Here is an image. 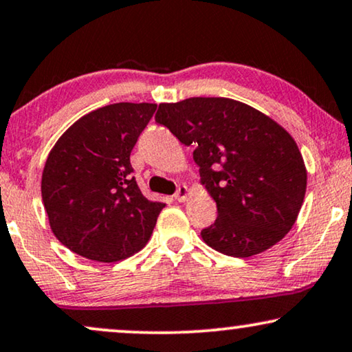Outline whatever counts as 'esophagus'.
Returning <instances> with one entry per match:
<instances>
[{
    "label": "esophagus",
    "instance_id": "obj_1",
    "mask_svg": "<svg viewBox=\"0 0 352 352\" xmlns=\"http://www.w3.org/2000/svg\"><path fill=\"white\" fill-rule=\"evenodd\" d=\"M188 188L186 186H179V190L175 191V195H173V198H175V201H179V203H184V201H186V198H188Z\"/></svg>",
    "mask_w": 352,
    "mask_h": 352
}]
</instances>
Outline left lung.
I'll return each instance as SVG.
<instances>
[{"label":"left lung","mask_w":352,"mask_h":352,"mask_svg":"<svg viewBox=\"0 0 352 352\" xmlns=\"http://www.w3.org/2000/svg\"><path fill=\"white\" fill-rule=\"evenodd\" d=\"M154 119L195 146L201 182L217 204L215 222L201 230L210 248L250 257L292 230L307 172L298 144L277 122L228 98L162 102Z\"/></svg>","instance_id":"8db88e82"}]
</instances>
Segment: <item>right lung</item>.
<instances>
[{"label": "right lung", "mask_w": 352, "mask_h": 352, "mask_svg": "<svg viewBox=\"0 0 352 352\" xmlns=\"http://www.w3.org/2000/svg\"><path fill=\"white\" fill-rule=\"evenodd\" d=\"M156 107L149 102L100 107L75 122L51 149L41 198L51 230L75 254L122 261L151 236L166 204L140 191L130 153Z\"/></svg>", "instance_id": "add662e5"}]
</instances>
